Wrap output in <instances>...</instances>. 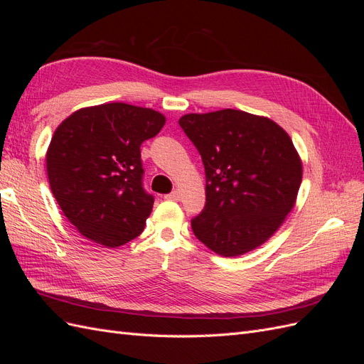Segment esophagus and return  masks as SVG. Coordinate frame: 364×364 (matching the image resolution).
Segmentation results:
<instances>
[{"mask_svg": "<svg viewBox=\"0 0 364 364\" xmlns=\"http://www.w3.org/2000/svg\"><path fill=\"white\" fill-rule=\"evenodd\" d=\"M165 199L173 200V202H178V200H181V191H179V190H174L173 193L165 196Z\"/></svg>", "mask_w": 364, "mask_h": 364, "instance_id": "obj_1", "label": "esophagus"}]
</instances>
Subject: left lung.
Wrapping results in <instances>:
<instances>
[{
  "instance_id": "1",
  "label": "left lung",
  "mask_w": 364,
  "mask_h": 364,
  "mask_svg": "<svg viewBox=\"0 0 364 364\" xmlns=\"http://www.w3.org/2000/svg\"><path fill=\"white\" fill-rule=\"evenodd\" d=\"M179 126L205 167L206 203L191 220L194 235L222 257L266 243L291 211L302 182L287 132L235 109L183 115Z\"/></svg>"
}]
</instances>
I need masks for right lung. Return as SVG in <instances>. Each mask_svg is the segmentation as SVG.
Instances as JSON below:
<instances>
[{"mask_svg": "<svg viewBox=\"0 0 364 364\" xmlns=\"http://www.w3.org/2000/svg\"><path fill=\"white\" fill-rule=\"evenodd\" d=\"M164 124L162 114L126 103L85 107L62 121L47 173L53 196L82 235L117 247L142 232L155 197L142 185L141 144Z\"/></svg>", "mask_w": 364, "mask_h": 364, "instance_id": "add662e5", "label": "right lung"}]
</instances>
